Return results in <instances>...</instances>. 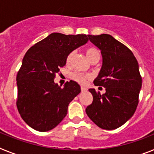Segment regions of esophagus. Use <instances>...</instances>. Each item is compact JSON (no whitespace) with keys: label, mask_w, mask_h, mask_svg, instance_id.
I'll return each mask as SVG.
<instances>
[{"label":"esophagus","mask_w":154,"mask_h":154,"mask_svg":"<svg viewBox=\"0 0 154 154\" xmlns=\"http://www.w3.org/2000/svg\"><path fill=\"white\" fill-rule=\"evenodd\" d=\"M87 91H88V89H87L85 87H81V91L82 92H86Z\"/></svg>","instance_id":"obj_1"}]
</instances>
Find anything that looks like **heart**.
<instances>
[{
    "instance_id": "1",
    "label": "heart",
    "mask_w": 154,
    "mask_h": 154,
    "mask_svg": "<svg viewBox=\"0 0 154 154\" xmlns=\"http://www.w3.org/2000/svg\"><path fill=\"white\" fill-rule=\"evenodd\" d=\"M85 54H86L87 57H88V60L90 61L94 57H97V56H99V53H98L97 49H95L94 48L92 47L87 48V49H85ZM73 56H74V52L73 51L68 53V55L66 56V63L67 65H69V64L71 63L72 60H73ZM90 75L80 73V72H74V73H72V78H73L74 81L80 83V84H85V83L86 82L87 80L90 78Z\"/></svg>"
}]
</instances>
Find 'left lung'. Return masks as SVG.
Instances as JSON below:
<instances>
[{
  "instance_id": "obj_1",
  "label": "left lung",
  "mask_w": 154,
  "mask_h": 154,
  "mask_svg": "<svg viewBox=\"0 0 154 154\" xmlns=\"http://www.w3.org/2000/svg\"><path fill=\"white\" fill-rule=\"evenodd\" d=\"M88 37L102 56V66L94 84L104 87L105 93L89 89L93 101L86 113L101 129H116L133 116L138 105L142 87L138 62L129 48L110 35Z\"/></svg>"
}]
</instances>
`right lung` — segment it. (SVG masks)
Wrapping results in <instances>:
<instances>
[{
  "instance_id": "right-lung-1",
  "label": "right lung",
  "mask_w": 154,
  "mask_h": 154,
  "mask_svg": "<svg viewBox=\"0 0 154 154\" xmlns=\"http://www.w3.org/2000/svg\"><path fill=\"white\" fill-rule=\"evenodd\" d=\"M88 41V35L52 33L26 52L17 74L16 105L22 119L39 132L51 130L67 114L69 102L81 92L77 82L63 88L54 83L68 53Z\"/></svg>"
}]
</instances>
